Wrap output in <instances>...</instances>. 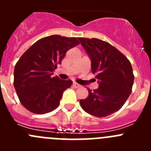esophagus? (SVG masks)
<instances>
[{
    "label": "esophagus",
    "mask_w": 151,
    "mask_h": 151,
    "mask_svg": "<svg viewBox=\"0 0 151 151\" xmlns=\"http://www.w3.org/2000/svg\"><path fill=\"white\" fill-rule=\"evenodd\" d=\"M73 87L76 88H80L81 87V85H78V83H76V82H75V83H73Z\"/></svg>",
    "instance_id": "obj_1"
}]
</instances>
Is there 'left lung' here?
I'll return each instance as SVG.
<instances>
[{
  "mask_svg": "<svg viewBox=\"0 0 151 151\" xmlns=\"http://www.w3.org/2000/svg\"><path fill=\"white\" fill-rule=\"evenodd\" d=\"M91 60V72L98 79L99 87L80 100L86 113L105 117L122 108L132 93L134 74L127 57L115 47L97 38H78Z\"/></svg>",
  "mask_w": 151,
  "mask_h": 151,
  "instance_id": "left-lung-1",
  "label": "left lung"
}]
</instances>
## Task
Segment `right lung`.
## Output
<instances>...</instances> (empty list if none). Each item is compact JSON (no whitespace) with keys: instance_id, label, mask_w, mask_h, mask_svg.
<instances>
[{"instance_id":"right-lung-1","label":"right lung","mask_w":151,"mask_h":151,"mask_svg":"<svg viewBox=\"0 0 151 151\" xmlns=\"http://www.w3.org/2000/svg\"><path fill=\"white\" fill-rule=\"evenodd\" d=\"M79 45L76 38L50 35L37 41L16 63L13 85L24 107L36 114L50 113L60 104L71 80L52 76L66 52Z\"/></svg>"}]
</instances>
